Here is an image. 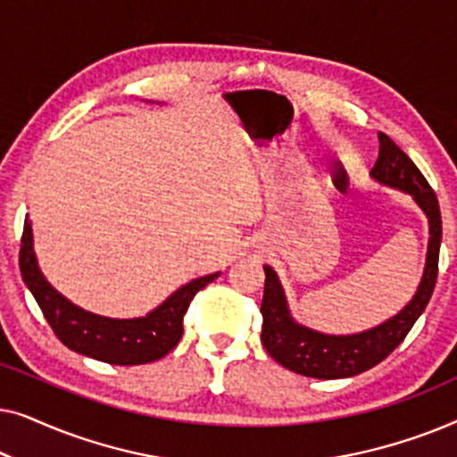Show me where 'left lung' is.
Segmentation results:
<instances>
[{
    "label": "left lung",
    "mask_w": 457,
    "mask_h": 457,
    "mask_svg": "<svg viewBox=\"0 0 457 457\" xmlns=\"http://www.w3.org/2000/svg\"><path fill=\"white\" fill-rule=\"evenodd\" d=\"M378 160L370 177L380 185L393 187L411 195L418 208L428 220V249L427 264L414 297L402 312L377 327L352 335H328L299 324L291 316L283 285L270 266H264L266 283L262 299V343L266 352L289 370L312 378H347L370 370L383 361L399 343L405 339L410 328L420 318L433 295L439 270L441 247V210L435 191L418 166L399 149L391 137L378 133Z\"/></svg>",
    "instance_id": "obj_1"
}]
</instances>
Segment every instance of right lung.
Masks as SVG:
<instances>
[{
  "label": "right lung",
  "mask_w": 457,
  "mask_h": 457,
  "mask_svg": "<svg viewBox=\"0 0 457 457\" xmlns=\"http://www.w3.org/2000/svg\"><path fill=\"white\" fill-rule=\"evenodd\" d=\"M21 272L49 327L68 349L116 366L149 364L172 352L183 337V318L191 299L220 274L193 278L145 316L108 318L93 314L74 305L43 277L37 264L29 216L21 241Z\"/></svg>",
  "instance_id": "add662e5"
}]
</instances>
